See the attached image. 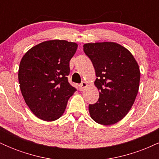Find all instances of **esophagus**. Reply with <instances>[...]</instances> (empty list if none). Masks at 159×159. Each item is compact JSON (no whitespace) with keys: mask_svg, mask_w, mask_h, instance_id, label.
Returning <instances> with one entry per match:
<instances>
[{"mask_svg":"<svg viewBox=\"0 0 159 159\" xmlns=\"http://www.w3.org/2000/svg\"><path fill=\"white\" fill-rule=\"evenodd\" d=\"M87 86H88V84H87V82L83 81L81 84V85L79 86V87H80V89H81V90H84L86 88V87H87Z\"/></svg>","mask_w":159,"mask_h":159,"instance_id":"obj_1","label":"esophagus"}]
</instances>
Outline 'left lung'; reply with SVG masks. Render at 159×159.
I'll use <instances>...</instances> for the list:
<instances>
[{
    "label": "left lung",
    "instance_id": "left-lung-1",
    "mask_svg": "<svg viewBox=\"0 0 159 159\" xmlns=\"http://www.w3.org/2000/svg\"><path fill=\"white\" fill-rule=\"evenodd\" d=\"M84 52L92 61L99 98L89 105L90 117L103 125L123 119L132 108L138 90L140 72L132 54L114 42L86 43Z\"/></svg>",
    "mask_w": 159,
    "mask_h": 159
}]
</instances>
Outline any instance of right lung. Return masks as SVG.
Instances as JSON below:
<instances>
[{
  "label": "right lung",
  "mask_w": 159,
  "mask_h": 159,
  "mask_svg": "<svg viewBox=\"0 0 159 159\" xmlns=\"http://www.w3.org/2000/svg\"><path fill=\"white\" fill-rule=\"evenodd\" d=\"M76 43L53 39L32 47L21 58L19 68L20 90L36 117L47 122L59 119L75 88L68 82L69 61Z\"/></svg>",
  "instance_id": "right-lung-1"
}]
</instances>
